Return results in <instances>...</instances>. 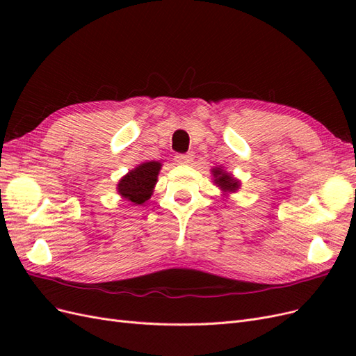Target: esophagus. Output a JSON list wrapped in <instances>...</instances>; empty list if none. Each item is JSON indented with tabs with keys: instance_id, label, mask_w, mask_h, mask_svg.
Masks as SVG:
<instances>
[{
	"instance_id": "esophagus-1",
	"label": "esophagus",
	"mask_w": 356,
	"mask_h": 356,
	"mask_svg": "<svg viewBox=\"0 0 356 356\" xmlns=\"http://www.w3.org/2000/svg\"><path fill=\"white\" fill-rule=\"evenodd\" d=\"M175 161L178 165H188L193 161V156L191 154H177Z\"/></svg>"
}]
</instances>
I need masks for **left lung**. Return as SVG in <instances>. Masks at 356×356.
<instances>
[{
    "instance_id": "1",
    "label": "left lung",
    "mask_w": 356,
    "mask_h": 356,
    "mask_svg": "<svg viewBox=\"0 0 356 356\" xmlns=\"http://www.w3.org/2000/svg\"><path fill=\"white\" fill-rule=\"evenodd\" d=\"M213 182L215 184H218V187H221L224 191H234L239 188V181L234 179L230 174H227V172H224L222 169L217 168L213 169Z\"/></svg>"
}]
</instances>
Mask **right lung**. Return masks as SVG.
I'll return each mask as SVG.
<instances>
[{
	"label": "right lung",
	"instance_id": "1",
	"mask_svg": "<svg viewBox=\"0 0 356 356\" xmlns=\"http://www.w3.org/2000/svg\"><path fill=\"white\" fill-rule=\"evenodd\" d=\"M160 166L159 161H147L139 165L120 179L117 186L118 193L135 204H143L153 195Z\"/></svg>",
	"mask_w": 356,
	"mask_h": 356
}]
</instances>
